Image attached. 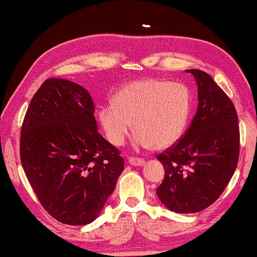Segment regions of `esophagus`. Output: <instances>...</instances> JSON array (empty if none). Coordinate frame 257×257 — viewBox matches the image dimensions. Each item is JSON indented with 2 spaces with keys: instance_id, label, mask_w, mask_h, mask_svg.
I'll return each instance as SVG.
<instances>
[{
  "instance_id": "esophagus-1",
  "label": "esophagus",
  "mask_w": 257,
  "mask_h": 257,
  "mask_svg": "<svg viewBox=\"0 0 257 257\" xmlns=\"http://www.w3.org/2000/svg\"><path fill=\"white\" fill-rule=\"evenodd\" d=\"M129 164L133 165V166H143L145 164V161L142 160V158L130 157L129 158Z\"/></svg>"
}]
</instances>
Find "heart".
<instances>
[{
    "label": "heart",
    "instance_id": "1",
    "mask_svg": "<svg viewBox=\"0 0 257 257\" xmlns=\"http://www.w3.org/2000/svg\"><path fill=\"white\" fill-rule=\"evenodd\" d=\"M191 96L181 83L145 78L125 84L113 103L102 104L97 112L108 141L119 146L134 127L136 148L165 149L182 137L188 124Z\"/></svg>",
    "mask_w": 257,
    "mask_h": 257
}]
</instances>
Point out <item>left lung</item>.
I'll return each mask as SVG.
<instances>
[{
    "label": "left lung",
    "instance_id": "left-lung-1",
    "mask_svg": "<svg viewBox=\"0 0 257 257\" xmlns=\"http://www.w3.org/2000/svg\"><path fill=\"white\" fill-rule=\"evenodd\" d=\"M186 72L197 82V113L183 138L157 156L165 170L157 197L177 213L211 206L229 183L239 156L238 116L231 100L209 74Z\"/></svg>",
    "mask_w": 257,
    "mask_h": 257
}]
</instances>
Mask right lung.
<instances>
[{
	"label": "right lung",
	"instance_id": "1",
	"mask_svg": "<svg viewBox=\"0 0 257 257\" xmlns=\"http://www.w3.org/2000/svg\"><path fill=\"white\" fill-rule=\"evenodd\" d=\"M20 157L46 211L72 226L95 220L124 169L118 149L97 133L90 93L63 78L46 80L32 97Z\"/></svg>",
	"mask_w": 257,
	"mask_h": 257
}]
</instances>
